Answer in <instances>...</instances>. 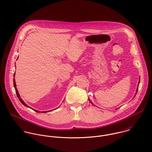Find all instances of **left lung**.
<instances>
[{
	"label": "left lung",
	"instance_id": "1",
	"mask_svg": "<svg viewBox=\"0 0 152 152\" xmlns=\"http://www.w3.org/2000/svg\"><path fill=\"white\" fill-rule=\"evenodd\" d=\"M139 83H140V78H139V84H138V86H137V90H136V93L137 92V91H138V87H139ZM89 101H90V102H91L92 104H92V102H91L90 100H89Z\"/></svg>",
	"mask_w": 152,
	"mask_h": 152
}]
</instances>
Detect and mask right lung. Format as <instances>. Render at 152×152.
Listing matches in <instances>:
<instances>
[{
    "mask_svg": "<svg viewBox=\"0 0 152 152\" xmlns=\"http://www.w3.org/2000/svg\"><path fill=\"white\" fill-rule=\"evenodd\" d=\"M15 72L14 73V77H15ZM13 85H14V87H15V91H16V95H17V96H18V97L19 98V99L20 100V101L22 102V104H23L24 106H26V107H28V108H31L30 107H28L27 105H26L24 102H23V101L22 100V98H20V95H19V92H18V89H17V88H16V82H15V78L13 79ZM34 111H36V112H40V111H38V110H34V109H33ZM55 110V109H54ZM50 111H51V110H50ZM50 111H43V112H42V113H46V112H50Z\"/></svg>",
    "mask_w": 152,
    "mask_h": 152,
    "instance_id": "add662e5",
    "label": "right lung"
}]
</instances>
